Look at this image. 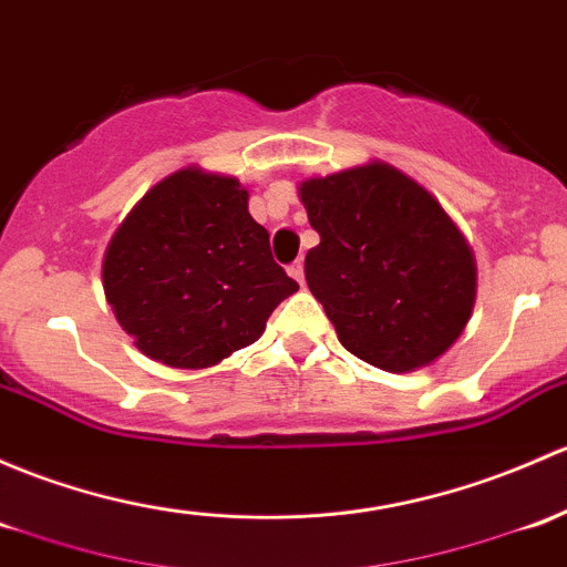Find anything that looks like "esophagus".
<instances>
[{
  "mask_svg": "<svg viewBox=\"0 0 567 567\" xmlns=\"http://www.w3.org/2000/svg\"><path fill=\"white\" fill-rule=\"evenodd\" d=\"M288 274L296 279V282L303 285V260H293V264L288 266Z\"/></svg>",
  "mask_w": 567,
  "mask_h": 567,
  "instance_id": "1",
  "label": "esophagus"
}]
</instances>
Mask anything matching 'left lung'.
Instances as JSON below:
<instances>
[{
    "mask_svg": "<svg viewBox=\"0 0 567 567\" xmlns=\"http://www.w3.org/2000/svg\"><path fill=\"white\" fill-rule=\"evenodd\" d=\"M299 195L320 236L303 274L339 342L385 372L440 359L475 303L473 249L443 206L385 163L307 178Z\"/></svg>",
    "mask_w": 567,
    "mask_h": 567,
    "instance_id": "1",
    "label": "left lung"
}]
</instances>
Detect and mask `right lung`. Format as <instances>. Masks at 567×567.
<instances>
[{
  "label": "right lung",
  "mask_w": 567,
  "mask_h": 567,
  "mask_svg": "<svg viewBox=\"0 0 567 567\" xmlns=\"http://www.w3.org/2000/svg\"><path fill=\"white\" fill-rule=\"evenodd\" d=\"M234 176L182 168L154 184L113 234L105 299L148 359L206 369L247 348L299 282L274 264Z\"/></svg>",
  "instance_id": "obj_1"
}]
</instances>
